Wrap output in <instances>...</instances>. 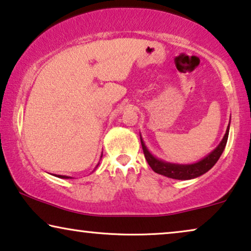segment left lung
I'll use <instances>...</instances> for the list:
<instances>
[{"label": "left lung", "mask_w": 251, "mask_h": 251, "mask_svg": "<svg viewBox=\"0 0 251 251\" xmlns=\"http://www.w3.org/2000/svg\"><path fill=\"white\" fill-rule=\"evenodd\" d=\"M228 132H229V124L227 126L226 133L224 135L222 142L219 143L218 147L209 153L208 156H205L204 158L199 160L198 163H194V164H175V163H168L164 160L156 158L155 156L151 155V152L147 149V147L141 139V146L143 149V153L145 157L150 165V168L153 170V172L158 173V175L165 176L168 178L176 179V180H189L198 178V176L204 175L216 164L217 160L219 159V157L222 156V153L225 149L227 139H228Z\"/></svg>", "instance_id": "1"}]
</instances>
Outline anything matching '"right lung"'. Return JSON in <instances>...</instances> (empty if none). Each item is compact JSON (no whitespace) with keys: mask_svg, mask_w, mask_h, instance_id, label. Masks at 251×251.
Wrapping results in <instances>:
<instances>
[{"mask_svg":"<svg viewBox=\"0 0 251 251\" xmlns=\"http://www.w3.org/2000/svg\"><path fill=\"white\" fill-rule=\"evenodd\" d=\"M99 164H100V163H99ZM58 176V178H62V179H70V176Z\"/></svg>","mask_w":251,"mask_h":251,"instance_id":"obj_1","label":"right lung"}]
</instances>
